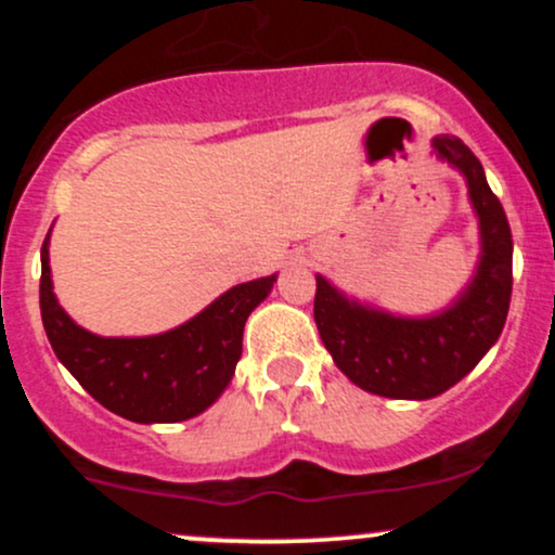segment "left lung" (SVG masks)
<instances>
[{
    "label": "left lung",
    "instance_id": "obj_1",
    "mask_svg": "<svg viewBox=\"0 0 555 555\" xmlns=\"http://www.w3.org/2000/svg\"><path fill=\"white\" fill-rule=\"evenodd\" d=\"M433 149L467 177L480 216V266L454 308L420 321L393 318L349 302L315 276L313 315L331 358L352 384L388 399H430L460 384L501 336L512 302V229L480 158L454 135H438Z\"/></svg>",
    "mask_w": 555,
    "mask_h": 555
}]
</instances>
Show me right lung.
Here are the masks:
<instances>
[{
	"mask_svg": "<svg viewBox=\"0 0 555 555\" xmlns=\"http://www.w3.org/2000/svg\"><path fill=\"white\" fill-rule=\"evenodd\" d=\"M276 276L232 286L184 326L143 339H104L56 302L49 234L41 247V321L62 365L91 397L132 423H180L211 406L232 380L242 331Z\"/></svg>",
	"mask_w": 555,
	"mask_h": 555,
	"instance_id": "right-lung-1",
	"label": "right lung"
}]
</instances>
